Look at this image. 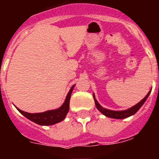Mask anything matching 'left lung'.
<instances>
[{"label": "left lung", "mask_w": 159, "mask_h": 159, "mask_svg": "<svg viewBox=\"0 0 159 159\" xmlns=\"http://www.w3.org/2000/svg\"><path fill=\"white\" fill-rule=\"evenodd\" d=\"M151 93V91L148 92L147 95L145 96L144 99H142L139 103H137L136 105H134V107H132L129 108L128 110H125V111H111V110H107L106 108H103L102 107H101L100 105L99 104V102H97V100L95 99V95H93V98L95 99V106H96L97 109L102 114V115H104L106 116L107 117L109 118H112V119H125V118H127L130 116H133L134 114H135L139 110V108L143 106V104L145 102V101L147 100V97L149 96Z\"/></svg>", "instance_id": "1"}]
</instances>
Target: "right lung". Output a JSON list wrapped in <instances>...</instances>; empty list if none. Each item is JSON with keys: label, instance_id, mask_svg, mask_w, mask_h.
Wrapping results in <instances>:
<instances>
[{"label": "right lung", "instance_id": "add662e5", "mask_svg": "<svg viewBox=\"0 0 159 159\" xmlns=\"http://www.w3.org/2000/svg\"><path fill=\"white\" fill-rule=\"evenodd\" d=\"M73 85L70 89L69 92L67 95L65 101L63 103V105L60 107L58 109L52 111H48L42 112V113H35L31 114L28 113V112L23 111L18 109L20 113L23 115L24 116L29 119L31 121L34 122V123H37L39 125H42V126H49V125H53L55 123H57L59 122L62 121L65 119L66 115L67 114L68 111H69V102L70 98H71V92L74 88Z\"/></svg>", "mask_w": 159, "mask_h": 159}]
</instances>
